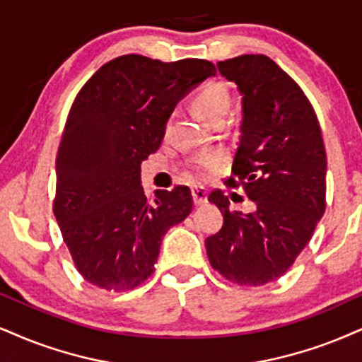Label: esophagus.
<instances>
[{"label":"esophagus","instance_id":"1","mask_svg":"<svg viewBox=\"0 0 362 362\" xmlns=\"http://www.w3.org/2000/svg\"><path fill=\"white\" fill-rule=\"evenodd\" d=\"M193 199H194V204H198V206H202V204H206L208 203L206 188H203V186H194V188H193Z\"/></svg>","mask_w":362,"mask_h":362}]
</instances>
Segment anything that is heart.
Listing matches in <instances>:
<instances>
[{"label": "heart", "mask_w": 362, "mask_h": 362, "mask_svg": "<svg viewBox=\"0 0 362 362\" xmlns=\"http://www.w3.org/2000/svg\"><path fill=\"white\" fill-rule=\"evenodd\" d=\"M230 105L231 95L228 87L223 82H218V80H209L196 90L193 97L194 110L208 122L225 119L230 110ZM223 159H225V156L220 151H209V153H203L198 158H194L191 168L198 176L204 177L211 171H215L223 163Z\"/></svg>", "instance_id": "b5f03b06"}]
</instances>
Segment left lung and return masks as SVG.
Masks as SVG:
<instances>
[{
  "mask_svg": "<svg viewBox=\"0 0 362 362\" xmlns=\"http://www.w3.org/2000/svg\"><path fill=\"white\" fill-rule=\"evenodd\" d=\"M218 70L242 93V136L225 185L242 186L257 211H233L228 196L211 191L225 223L206 238V253L226 280L258 287L293 265L324 215L322 131L304 90L272 58L240 55Z\"/></svg>",
  "mask_w": 362,
  "mask_h": 362,
  "instance_id": "left-lung-1",
  "label": "left lung"
}]
</instances>
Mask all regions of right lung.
Masks as SVG:
<instances>
[{
    "mask_svg": "<svg viewBox=\"0 0 362 362\" xmlns=\"http://www.w3.org/2000/svg\"><path fill=\"white\" fill-rule=\"evenodd\" d=\"M216 74L202 58L160 62L122 55L80 88L57 154L53 213L78 274L95 287L126 292L156 270L171 226L193 209L188 186H141V163L159 149L174 107Z\"/></svg>",
    "mask_w": 362,
    "mask_h": 362,
    "instance_id": "right-lung-1",
    "label": "right lung"
}]
</instances>
